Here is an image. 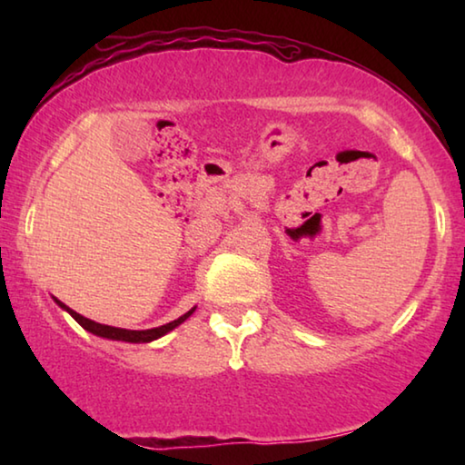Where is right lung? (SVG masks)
Wrapping results in <instances>:
<instances>
[{"label":"right lung","mask_w":465,"mask_h":465,"mask_svg":"<svg viewBox=\"0 0 465 465\" xmlns=\"http://www.w3.org/2000/svg\"><path fill=\"white\" fill-rule=\"evenodd\" d=\"M54 302H57L63 310H67L69 313H72V318H74L82 328L88 330V332L96 334V336H102V338H110V341H124V342H152V341H155V338H160V336H163L166 332H170V330H174L178 324H183V322L194 312V308H193L191 312H186L184 316H180L178 320L170 322V324L157 326V328H149V330H124V328H114V326L98 324V322L84 318L82 313H77V312H74L72 308H67V305L61 303L59 299H54Z\"/></svg>","instance_id":"obj_1"}]
</instances>
